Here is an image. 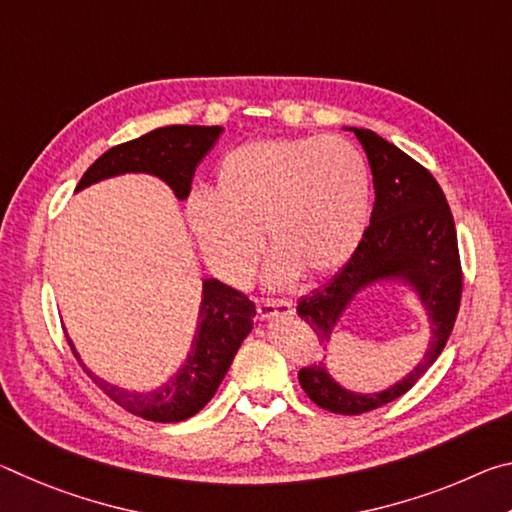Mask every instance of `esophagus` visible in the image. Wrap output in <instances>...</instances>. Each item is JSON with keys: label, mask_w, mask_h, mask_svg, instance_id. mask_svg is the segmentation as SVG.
Returning a JSON list of instances; mask_svg holds the SVG:
<instances>
[{"label": "esophagus", "mask_w": 512, "mask_h": 512, "mask_svg": "<svg viewBox=\"0 0 512 512\" xmlns=\"http://www.w3.org/2000/svg\"><path fill=\"white\" fill-rule=\"evenodd\" d=\"M257 311L262 318H277V316H291L293 302L291 300H259Z\"/></svg>", "instance_id": "34e87169"}]
</instances>
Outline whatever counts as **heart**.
Listing matches in <instances>:
<instances>
[{"instance_id": "1", "label": "heart", "mask_w": 512, "mask_h": 512, "mask_svg": "<svg viewBox=\"0 0 512 512\" xmlns=\"http://www.w3.org/2000/svg\"><path fill=\"white\" fill-rule=\"evenodd\" d=\"M187 221L205 262L230 284L255 273L266 248L268 277L284 284L300 271H339L370 221V169L341 137L246 142L223 155L214 189L187 198Z\"/></svg>"}]
</instances>
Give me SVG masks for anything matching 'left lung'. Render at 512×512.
I'll return each instance as SVG.
<instances>
[{
    "mask_svg": "<svg viewBox=\"0 0 512 512\" xmlns=\"http://www.w3.org/2000/svg\"><path fill=\"white\" fill-rule=\"evenodd\" d=\"M368 155L375 205L359 248L332 280L298 302V316L316 339L332 341L334 327L359 291L377 282H404L427 309L431 341L422 361L379 393H352L334 381L323 361L298 372L302 391L320 409L359 415L379 409L413 388L440 357L461 305L463 273L454 216L436 178L384 137L350 128Z\"/></svg>",
    "mask_w": 512,
    "mask_h": 512,
    "instance_id": "1",
    "label": "left lung"
}]
</instances>
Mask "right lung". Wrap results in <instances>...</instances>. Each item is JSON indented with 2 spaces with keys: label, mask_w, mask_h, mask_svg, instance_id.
<instances>
[{
  "label": "right lung",
  "mask_w": 512,
  "mask_h": 512,
  "mask_svg": "<svg viewBox=\"0 0 512 512\" xmlns=\"http://www.w3.org/2000/svg\"><path fill=\"white\" fill-rule=\"evenodd\" d=\"M223 133L221 126H164L137 140L112 146L83 173L76 192L121 173H151L164 180L180 201L192 192V178L207 153ZM255 305L244 293L219 280L203 282V300L198 325L187 359L167 384L149 393H135L99 379L79 359L74 343L67 339L83 370L112 402L128 413L151 422H180L196 415L212 400L228 372L232 359L253 329Z\"/></svg>",
  "instance_id": "1"
}]
</instances>
